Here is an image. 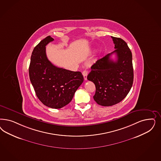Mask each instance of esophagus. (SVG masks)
<instances>
[{"label":"esophagus","mask_w":161,"mask_h":161,"mask_svg":"<svg viewBox=\"0 0 161 161\" xmlns=\"http://www.w3.org/2000/svg\"><path fill=\"white\" fill-rule=\"evenodd\" d=\"M82 75H83V78L85 80H87V75H88V71L86 70H83L82 72Z\"/></svg>","instance_id":"34e87169"}]
</instances>
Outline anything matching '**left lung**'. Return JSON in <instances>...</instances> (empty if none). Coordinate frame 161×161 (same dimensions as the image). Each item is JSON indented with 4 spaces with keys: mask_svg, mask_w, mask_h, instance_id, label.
I'll list each match as a JSON object with an SVG mask.
<instances>
[{
    "mask_svg": "<svg viewBox=\"0 0 161 161\" xmlns=\"http://www.w3.org/2000/svg\"><path fill=\"white\" fill-rule=\"evenodd\" d=\"M111 38L115 50L93 64L87 76L96 87L94 100L105 107L118 104L125 98L131 88L134 78L132 54L127 44L120 38ZM114 53L117 56L115 62L110 58Z\"/></svg>",
    "mask_w": 161,
    "mask_h": 161,
    "instance_id": "8db88e82",
    "label": "left lung"
}]
</instances>
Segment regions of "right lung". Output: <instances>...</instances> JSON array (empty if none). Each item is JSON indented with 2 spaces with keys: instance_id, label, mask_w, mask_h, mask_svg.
<instances>
[{
  "instance_id": "obj_1",
  "label": "right lung",
  "mask_w": 161,
  "mask_h": 161,
  "mask_svg": "<svg viewBox=\"0 0 161 161\" xmlns=\"http://www.w3.org/2000/svg\"><path fill=\"white\" fill-rule=\"evenodd\" d=\"M54 39L48 36L40 42L31 54L29 75L38 98L52 108H61L72 99L83 82L80 72L57 68L47 58L46 46Z\"/></svg>"
}]
</instances>
